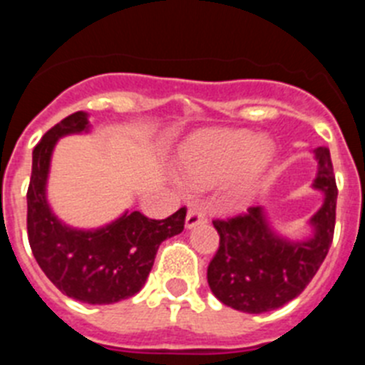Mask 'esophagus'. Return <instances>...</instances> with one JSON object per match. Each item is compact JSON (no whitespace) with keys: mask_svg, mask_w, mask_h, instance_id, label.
Segmentation results:
<instances>
[{"mask_svg":"<svg viewBox=\"0 0 365 365\" xmlns=\"http://www.w3.org/2000/svg\"><path fill=\"white\" fill-rule=\"evenodd\" d=\"M206 221V214L202 208L199 206H192L188 210V215H186V228H193L197 227L199 222H205Z\"/></svg>","mask_w":365,"mask_h":365,"instance_id":"1","label":"esophagus"}]
</instances>
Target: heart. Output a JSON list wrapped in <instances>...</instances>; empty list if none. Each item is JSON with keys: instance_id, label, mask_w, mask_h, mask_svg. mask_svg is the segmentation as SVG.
Masks as SVG:
<instances>
[{"instance_id": "heart-1", "label": "heart", "mask_w": 365, "mask_h": 365, "mask_svg": "<svg viewBox=\"0 0 365 365\" xmlns=\"http://www.w3.org/2000/svg\"><path fill=\"white\" fill-rule=\"evenodd\" d=\"M272 160V144L245 130H219L193 137L180 153L186 185L205 188L232 175V195H245Z\"/></svg>"}]
</instances>
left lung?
<instances>
[{
	"label": "left lung",
	"instance_id": "8db88e82",
	"mask_svg": "<svg viewBox=\"0 0 365 365\" xmlns=\"http://www.w3.org/2000/svg\"><path fill=\"white\" fill-rule=\"evenodd\" d=\"M314 157L318 173L312 186L322 190L325 199L311 219V240L289 241L274 234L261 206L230 219H214L219 248L206 278L219 302L259 314L283 307L314 278L333 243L338 197L329 148H316Z\"/></svg>",
	"mask_w": 365,
	"mask_h": 365
}]
</instances>
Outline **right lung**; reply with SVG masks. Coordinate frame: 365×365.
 Returning <instances> with one entry per match:
<instances>
[{
	"label": "right lung",
	"mask_w": 365,
	"mask_h": 365,
	"mask_svg": "<svg viewBox=\"0 0 365 365\" xmlns=\"http://www.w3.org/2000/svg\"><path fill=\"white\" fill-rule=\"evenodd\" d=\"M87 130V113L76 111L51 128L34 146L27 190V234L38 265L56 289L82 303L108 305L143 289L160 243L185 228L186 208L182 206L166 219L125 212L98 230L63 225L45 197L51 155L58 138Z\"/></svg>",
	"instance_id": "1"
}]
</instances>
